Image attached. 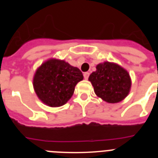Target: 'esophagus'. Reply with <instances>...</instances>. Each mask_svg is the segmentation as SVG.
<instances>
[{
  "instance_id": "1",
  "label": "esophagus",
  "mask_w": 158,
  "mask_h": 158,
  "mask_svg": "<svg viewBox=\"0 0 158 158\" xmlns=\"http://www.w3.org/2000/svg\"><path fill=\"white\" fill-rule=\"evenodd\" d=\"M89 73H88V72L84 73V77H85V79H86V80H87L88 78H89Z\"/></svg>"
}]
</instances>
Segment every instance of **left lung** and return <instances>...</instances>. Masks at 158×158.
<instances>
[{"instance_id": "obj_1", "label": "left lung", "mask_w": 158, "mask_h": 158, "mask_svg": "<svg viewBox=\"0 0 158 158\" xmlns=\"http://www.w3.org/2000/svg\"><path fill=\"white\" fill-rule=\"evenodd\" d=\"M96 95L111 104L126 98L131 87V80L126 69L118 64L104 62L96 65V71L89 77Z\"/></svg>"}]
</instances>
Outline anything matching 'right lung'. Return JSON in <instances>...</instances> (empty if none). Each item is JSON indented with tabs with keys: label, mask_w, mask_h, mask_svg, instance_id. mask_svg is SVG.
Segmentation results:
<instances>
[{
	"label": "right lung",
	"mask_w": 158,
	"mask_h": 158,
	"mask_svg": "<svg viewBox=\"0 0 158 158\" xmlns=\"http://www.w3.org/2000/svg\"><path fill=\"white\" fill-rule=\"evenodd\" d=\"M83 78L78 68L64 60L51 58L37 69L33 78V86L43 104L53 107H60L72 97L75 86Z\"/></svg>",
	"instance_id": "add662e5"
}]
</instances>
